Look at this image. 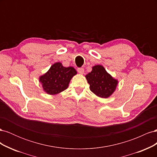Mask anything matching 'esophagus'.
Listing matches in <instances>:
<instances>
[{"label":"esophagus","instance_id":"1","mask_svg":"<svg viewBox=\"0 0 157 157\" xmlns=\"http://www.w3.org/2000/svg\"><path fill=\"white\" fill-rule=\"evenodd\" d=\"M77 71H78V73H80V74L82 75V74H84V69L83 68H82V67H80V68H78V69H77Z\"/></svg>","mask_w":157,"mask_h":157}]
</instances>
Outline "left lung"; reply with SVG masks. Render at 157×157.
I'll list each match as a JSON object with an SVG mask.
<instances>
[{
    "instance_id": "left-lung-1",
    "label": "left lung",
    "mask_w": 157,
    "mask_h": 157,
    "mask_svg": "<svg viewBox=\"0 0 157 157\" xmlns=\"http://www.w3.org/2000/svg\"><path fill=\"white\" fill-rule=\"evenodd\" d=\"M86 78L90 90L102 98L111 96L118 84V80L113 78L101 65L94 66L91 72L86 75Z\"/></svg>"
}]
</instances>
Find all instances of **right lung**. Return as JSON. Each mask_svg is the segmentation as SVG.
<instances>
[{
  "label": "right lung",
  "instance_id": "1",
  "mask_svg": "<svg viewBox=\"0 0 157 157\" xmlns=\"http://www.w3.org/2000/svg\"><path fill=\"white\" fill-rule=\"evenodd\" d=\"M77 72L73 67H63L57 62L51 66L50 69L39 77L44 91L50 95L58 94L66 90L71 79Z\"/></svg>",
  "mask_w": 157,
  "mask_h": 157
}]
</instances>
